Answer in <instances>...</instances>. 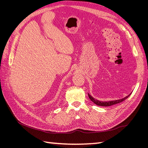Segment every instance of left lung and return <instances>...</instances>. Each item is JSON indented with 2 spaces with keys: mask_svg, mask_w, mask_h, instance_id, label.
Segmentation results:
<instances>
[{
  "mask_svg": "<svg viewBox=\"0 0 148 148\" xmlns=\"http://www.w3.org/2000/svg\"><path fill=\"white\" fill-rule=\"evenodd\" d=\"M131 93L129 95H128L127 96H126L124 98H122V99H118V100H115V101H100L99 100H97V99H95V98L92 97L88 93V96H89V99H90L91 101H92L94 103H95V104L97 105V106H104V107H107V106H112V105H114V104H118V103H120V102H123V101H125V99H127V98L130 96Z\"/></svg>",
  "mask_w": 148,
  "mask_h": 148,
  "instance_id": "left-lung-1",
  "label": "left lung"
}]
</instances>
